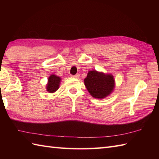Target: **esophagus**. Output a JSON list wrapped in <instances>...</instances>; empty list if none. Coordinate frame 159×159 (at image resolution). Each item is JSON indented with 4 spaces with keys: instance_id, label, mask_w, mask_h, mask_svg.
Masks as SVG:
<instances>
[{
    "instance_id": "1",
    "label": "esophagus",
    "mask_w": 159,
    "mask_h": 159,
    "mask_svg": "<svg viewBox=\"0 0 159 159\" xmlns=\"http://www.w3.org/2000/svg\"><path fill=\"white\" fill-rule=\"evenodd\" d=\"M79 74H75V75H72V76L73 77V78H76V79H78V78L79 77Z\"/></svg>"
}]
</instances>
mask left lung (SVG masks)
<instances>
[{
  "instance_id": "left-lung-1",
  "label": "left lung",
  "mask_w": 159,
  "mask_h": 159,
  "mask_svg": "<svg viewBox=\"0 0 159 159\" xmlns=\"http://www.w3.org/2000/svg\"><path fill=\"white\" fill-rule=\"evenodd\" d=\"M87 89L96 98L102 99L112 92L115 87L113 76L96 70L89 71L84 80Z\"/></svg>"
}]
</instances>
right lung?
I'll use <instances>...</instances> for the list:
<instances>
[{"label":"right lung","instance_id":"right-lung-1","mask_svg":"<svg viewBox=\"0 0 159 159\" xmlns=\"http://www.w3.org/2000/svg\"><path fill=\"white\" fill-rule=\"evenodd\" d=\"M61 78L56 75H51L48 79V85L46 86V89L49 93H53L59 89Z\"/></svg>","mask_w":159,"mask_h":159}]
</instances>
